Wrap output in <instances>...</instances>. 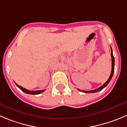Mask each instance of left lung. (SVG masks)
<instances>
[{
    "instance_id": "8db88e82",
    "label": "left lung",
    "mask_w": 127,
    "mask_h": 127,
    "mask_svg": "<svg viewBox=\"0 0 127 127\" xmlns=\"http://www.w3.org/2000/svg\"><path fill=\"white\" fill-rule=\"evenodd\" d=\"M111 57H112V72H111L109 78H108V79L107 80V82H106L105 84H103V85H102V86L98 88V89H95V90H90V91H85V90H80V89H78V90H80V91H82V92H85V93H95V92H99V91H100V90H102V89H104V88L105 87L107 86V85H108V83L110 82V81L111 79H112V77H113V73H114L115 58H114V57H113V53H112V48H111Z\"/></svg>"
}]
</instances>
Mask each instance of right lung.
Returning <instances> with one entry per match:
<instances>
[{
  "label": "right lung",
  "mask_w": 127,
  "mask_h": 127,
  "mask_svg": "<svg viewBox=\"0 0 127 127\" xmlns=\"http://www.w3.org/2000/svg\"><path fill=\"white\" fill-rule=\"evenodd\" d=\"M15 84H16L17 86L18 87H19V89H20V90H22V91L24 92H25V94H32V95H38V94H41V93H42V92H43L45 91V90H36V91H31V90H27V89H25V88H24V87H22L20 86V85H17V84L15 82Z\"/></svg>",
  "instance_id": "right-lung-1"
}]
</instances>
